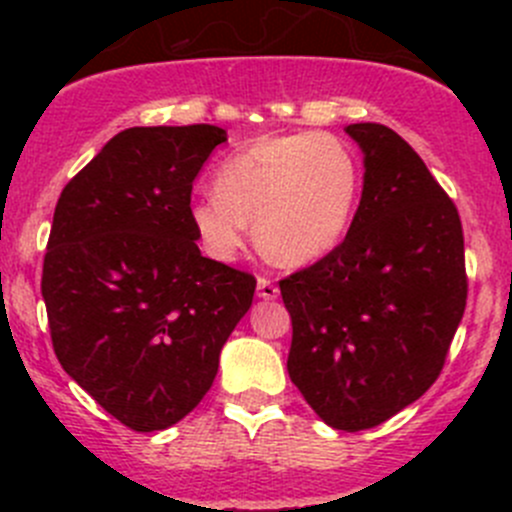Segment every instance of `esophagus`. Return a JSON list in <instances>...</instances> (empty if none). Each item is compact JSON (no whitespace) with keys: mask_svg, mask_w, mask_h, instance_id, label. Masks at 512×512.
I'll list each match as a JSON object with an SVG mask.
<instances>
[{"mask_svg":"<svg viewBox=\"0 0 512 512\" xmlns=\"http://www.w3.org/2000/svg\"><path fill=\"white\" fill-rule=\"evenodd\" d=\"M277 294H280V289L272 285V280H267V277H260V280H257V297L277 299Z\"/></svg>","mask_w":512,"mask_h":512,"instance_id":"1","label":"esophagus"}]
</instances>
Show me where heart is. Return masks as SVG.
Masks as SVG:
<instances>
[{
    "label": "heart",
    "mask_w": 512,
    "mask_h": 512,
    "mask_svg": "<svg viewBox=\"0 0 512 512\" xmlns=\"http://www.w3.org/2000/svg\"><path fill=\"white\" fill-rule=\"evenodd\" d=\"M359 198V163L329 133L267 136L220 163L215 190L190 203L205 252L232 262L250 223L262 252L287 267L322 260L347 235Z\"/></svg>",
    "instance_id": "heart-1"
}]
</instances>
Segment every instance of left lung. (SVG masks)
I'll use <instances>...</instances> for the list:
<instances>
[{
    "instance_id": "8db88e82",
    "label": "left lung",
    "mask_w": 512,
    "mask_h": 512,
    "mask_svg": "<svg viewBox=\"0 0 512 512\" xmlns=\"http://www.w3.org/2000/svg\"><path fill=\"white\" fill-rule=\"evenodd\" d=\"M344 131L364 153V190L342 245L280 282L292 317L287 371L327 426L364 431L438 379L466 309L453 200L399 133Z\"/></svg>"
}]
</instances>
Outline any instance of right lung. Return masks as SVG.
<instances>
[{"instance_id":"obj_1","label":"right lung","mask_w":512,"mask_h":512,"mask_svg":"<svg viewBox=\"0 0 512 512\" xmlns=\"http://www.w3.org/2000/svg\"><path fill=\"white\" fill-rule=\"evenodd\" d=\"M218 126L126 128L66 183L41 275L66 374L123 426L163 431L203 401L255 277L203 257L193 180Z\"/></svg>"}]
</instances>
